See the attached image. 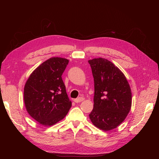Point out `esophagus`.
<instances>
[{"mask_svg":"<svg viewBox=\"0 0 159 159\" xmlns=\"http://www.w3.org/2000/svg\"><path fill=\"white\" fill-rule=\"evenodd\" d=\"M84 100V98H82V97H80V98H77V99H74V102H75V103H80V102H83Z\"/></svg>","mask_w":159,"mask_h":159,"instance_id":"obj_1","label":"esophagus"}]
</instances>
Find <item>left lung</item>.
<instances>
[{
	"instance_id": "8db88e82",
	"label": "left lung",
	"mask_w": 159,
	"mask_h": 159,
	"mask_svg": "<svg viewBox=\"0 0 159 159\" xmlns=\"http://www.w3.org/2000/svg\"><path fill=\"white\" fill-rule=\"evenodd\" d=\"M94 79L93 109L89 115L94 125L108 131L117 127L131 107L129 84L117 66L99 57L88 61Z\"/></svg>"
}]
</instances>
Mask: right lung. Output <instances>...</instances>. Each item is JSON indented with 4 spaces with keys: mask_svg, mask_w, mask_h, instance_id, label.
Returning <instances> with one entry per match:
<instances>
[{
    "mask_svg": "<svg viewBox=\"0 0 159 159\" xmlns=\"http://www.w3.org/2000/svg\"><path fill=\"white\" fill-rule=\"evenodd\" d=\"M69 60L54 57L34 70L24 88L28 113L38 123L51 126L63 119L71 106L61 75Z\"/></svg>",
    "mask_w": 159,
    "mask_h": 159,
    "instance_id": "add662e5",
    "label": "right lung"
}]
</instances>
